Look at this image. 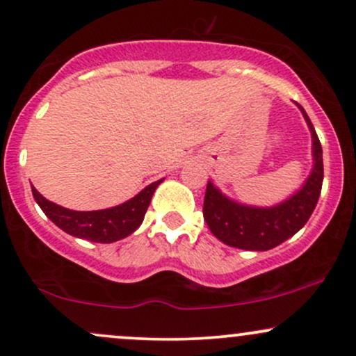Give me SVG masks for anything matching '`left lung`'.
Instances as JSON below:
<instances>
[{
	"instance_id": "obj_1",
	"label": "left lung",
	"mask_w": 356,
	"mask_h": 356,
	"mask_svg": "<svg viewBox=\"0 0 356 356\" xmlns=\"http://www.w3.org/2000/svg\"><path fill=\"white\" fill-rule=\"evenodd\" d=\"M299 109L313 136L314 168L307 181L294 197L273 209L238 205L209 181L203 200V217L211 234L230 247L245 250H269L293 237L309 220L323 185V149L309 118Z\"/></svg>"
}]
</instances>
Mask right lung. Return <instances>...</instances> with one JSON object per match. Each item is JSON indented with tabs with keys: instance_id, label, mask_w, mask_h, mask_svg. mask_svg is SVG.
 <instances>
[{
	"instance_id": "right-lung-1",
	"label": "right lung",
	"mask_w": 356,
	"mask_h": 356,
	"mask_svg": "<svg viewBox=\"0 0 356 356\" xmlns=\"http://www.w3.org/2000/svg\"><path fill=\"white\" fill-rule=\"evenodd\" d=\"M161 181L163 179H158V181L147 185L141 193H138L122 205L95 211H75L63 209L57 203L43 198L35 188H31V193H33L35 202L38 203L43 213L63 232L90 242L111 243L127 237L141 225L147 207L151 203V197Z\"/></svg>"
}]
</instances>
